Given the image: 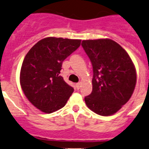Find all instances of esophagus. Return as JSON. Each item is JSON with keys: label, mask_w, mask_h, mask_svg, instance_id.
Listing matches in <instances>:
<instances>
[{"label": "esophagus", "mask_w": 149, "mask_h": 149, "mask_svg": "<svg viewBox=\"0 0 149 149\" xmlns=\"http://www.w3.org/2000/svg\"><path fill=\"white\" fill-rule=\"evenodd\" d=\"M76 88L77 89H79L80 88V85H81V83L80 82H77V83H76Z\"/></svg>", "instance_id": "esophagus-1"}]
</instances>
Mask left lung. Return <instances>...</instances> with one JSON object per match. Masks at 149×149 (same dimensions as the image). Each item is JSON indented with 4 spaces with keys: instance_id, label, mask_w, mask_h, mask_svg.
<instances>
[{
    "instance_id": "obj_1",
    "label": "left lung",
    "mask_w": 149,
    "mask_h": 149,
    "mask_svg": "<svg viewBox=\"0 0 149 149\" xmlns=\"http://www.w3.org/2000/svg\"><path fill=\"white\" fill-rule=\"evenodd\" d=\"M93 66V91L87 107L101 116L112 115L130 98L136 84L135 66L124 48L110 39L82 40Z\"/></svg>"
}]
</instances>
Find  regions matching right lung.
I'll return each mask as SVG.
<instances>
[{"label": "right lung", "instance_id": "right-lung-1", "mask_svg": "<svg viewBox=\"0 0 149 149\" xmlns=\"http://www.w3.org/2000/svg\"><path fill=\"white\" fill-rule=\"evenodd\" d=\"M80 40L45 38L25 56L20 84L32 105L50 114L65 106L74 88L61 76L62 63L80 45Z\"/></svg>", "mask_w": 149, "mask_h": 149}]
</instances>
